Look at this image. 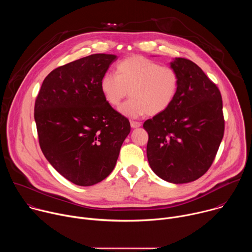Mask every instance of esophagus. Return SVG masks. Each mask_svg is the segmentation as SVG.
Masks as SVG:
<instances>
[{
	"mask_svg": "<svg viewBox=\"0 0 252 252\" xmlns=\"http://www.w3.org/2000/svg\"><path fill=\"white\" fill-rule=\"evenodd\" d=\"M140 126H141V124H140V123H138V122H134V121H131V122H130V126H131L132 128L139 127Z\"/></svg>",
	"mask_w": 252,
	"mask_h": 252,
	"instance_id": "34e87169",
	"label": "esophagus"
}]
</instances>
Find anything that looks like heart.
I'll use <instances>...</instances> for the list:
<instances>
[{
	"label": "heart",
	"instance_id": "b5f03b06",
	"mask_svg": "<svg viewBox=\"0 0 252 252\" xmlns=\"http://www.w3.org/2000/svg\"><path fill=\"white\" fill-rule=\"evenodd\" d=\"M179 86L177 71L168 65L142 56H130L116 66V76L106 73L99 88L105 101L119 106L120 113L127 118L158 116L165 112L173 102Z\"/></svg>",
	"mask_w": 252,
	"mask_h": 252
}]
</instances>
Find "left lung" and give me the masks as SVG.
<instances>
[{
    "mask_svg": "<svg viewBox=\"0 0 252 252\" xmlns=\"http://www.w3.org/2000/svg\"><path fill=\"white\" fill-rule=\"evenodd\" d=\"M176 96L168 109L148 120L147 156L154 172L171 184L202 176L212 164L224 133L222 98L219 88L193 62L175 58Z\"/></svg>",
    "mask_w": 252,
    "mask_h": 252,
    "instance_id": "left-lung-1",
    "label": "left lung"
}]
</instances>
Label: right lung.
<instances>
[{
  "mask_svg": "<svg viewBox=\"0 0 252 252\" xmlns=\"http://www.w3.org/2000/svg\"><path fill=\"white\" fill-rule=\"evenodd\" d=\"M115 55L94 54L52 70L34 102L41 150L70 183L90 187L114 170L130 131L126 118L107 103L99 83Z\"/></svg>",
  "mask_w": 252,
  "mask_h": 252,
  "instance_id": "1",
  "label": "right lung"
}]
</instances>
